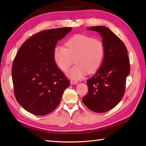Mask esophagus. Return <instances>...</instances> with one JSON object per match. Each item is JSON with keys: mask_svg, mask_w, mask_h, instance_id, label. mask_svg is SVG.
<instances>
[{"mask_svg": "<svg viewBox=\"0 0 146 146\" xmlns=\"http://www.w3.org/2000/svg\"><path fill=\"white\" fill-rule=\"evenodd\" d=\"M70 83L71 85H75L78 83V81H76V80H70Z\"/></svg>", "mask_w": 146, "mask_h": 146, "instance_id": "esophagus-1", "label": "esophagus"}]
</instances>
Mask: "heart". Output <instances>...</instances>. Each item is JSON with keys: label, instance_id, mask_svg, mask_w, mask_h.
<instances>
[{"label": "heart", "instance_id": "1", "mask_svg": "<svg viewBox=\"0 0 146 146\" xmlns=\"http://www.w3.org/2000/svg\"><path fill=\"white\" fill-rule=\"evenodd\" d=\"M66 46H56L53 58L63 71H66L75 62L76 64L67 72L70 78H82L87 71L92 73L100 67L105 56L104 44L100 39L76 35L68 40Z\"/></svg>", "mask_w": 146, "mask_h": 146}]
</instances>
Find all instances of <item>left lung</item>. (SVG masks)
<instances>
[{
	"label": "left lung",
	"mask_w": 146,
	"mask_h": 146,
	"mask_svg": "<svg viewBox=\"0 0 146 146\" xmlns=\"http://www.w3.org/2000/svg\"><path fill=\"white\" fill-rule=\"evenodd\" d=\"M88 30L100 34L105 56L97 72L86 81L88 92L82 101L90 110L103 113L115 107L125 94L129 58L124 43L108 27L94 26Z\"/></svg>",
	"instance_id": "1"
}]
</instances>
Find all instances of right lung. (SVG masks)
Here are the masks:
<instances>
[{
    "instance_id": "add662e5",
    "label": "right lung",
    "mask_w": 146,
    "mask_h": 146,
    "mask_svg": "<svg viewBox=\"0 0 146 146\" xmlns=\"http://www.w3.org/2000/svg\"><path fill=\"white\" fill-rule=\"evenodd\" d=\"M72 27L42 31L26 40L12 67L14 95L24 109L36 115H44L60 104L70 82L59 69L53 58L56 43Z\"/></svg>"
}]
</instances>
